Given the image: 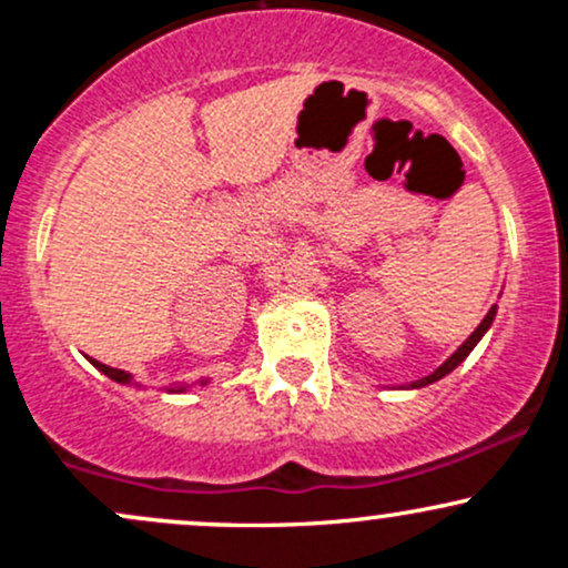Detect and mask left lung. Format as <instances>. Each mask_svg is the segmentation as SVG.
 Masks as SVG:
<instances>
[{"label":"left lung","instance_id":"left-lung-1","mask_svg":"<svg viewBox=\"0 0 568 568\" xmlns=\"http://www.w3.org/2000/svg\"><path fill=\"white\" fill-rule=\"evenodd\" d=\"M494 317H497V304H494V306H491V310H488V315L484 317V321H480V325H478V328H475V331H473V334H470V336H467V342H465V344H462V347H459V349H456V352H454V355H452V357H448V361H446V363H443V366H438V368H435V371H433V374H429V376H425V379L414 382V384H410V387H427V384L438 382V379H443V376H446V374H452V371H454L456 366H459V363H462V361H465V357H467V355H470V352L475 349V344H478V342H480V338H484V334H486V331H488V328H491Z\"/></svg>","mask_w":568,"mask_h":568}]
</instances>
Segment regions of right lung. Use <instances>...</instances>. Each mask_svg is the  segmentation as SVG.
<instances>
[{"label": "right lung", "mask_w": 568, "mask_h": 568, "mask_svg": "<svg viewBox=\"0 0 568 568\" xmlns=\"http://www.w3.org/2000/svg\"><path fill=\"white\" fill-rule=\"evenodd\" d=\"M90 363H93V366L101 371V374H106L109 379H114L116 384H133V376L128 374V371H120V368H112V366H103V363H98V361H93V357H90ZM202 384H205V379H202ZM186 389V384H181V387H168V393H184Z\"/></svg>", "instance_id": "1"}]
</instances>
